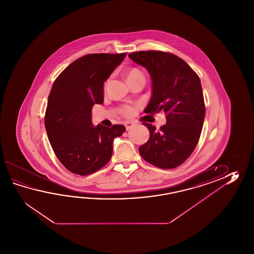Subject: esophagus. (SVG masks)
Returning a JSON list of instances; mask_svg holds the SVG:
<instances>
[{"label": "esophagus", "mask_w": 254, "mask_h": 254, "mask_svg": "<svg viewBox=\"0 0 254 254\" xmlns=\"http://www.w3.org/2000/svg\"><path fill=\"white\" fill-rule=\"evenodd\" d=\"M133 125H134V124H133V123H131V122H126V123H125V127H126V129H129V128H131Z\"/></svg>", "instance_id": "34e87169"}]
</instances>
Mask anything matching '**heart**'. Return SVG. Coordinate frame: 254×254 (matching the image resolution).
I'll use <instances>...</instances> for the list:
<instances>
[{
	"instance_id": "b5f03b06",
	"label": "heart",
	"mask_w": 254,
	"mask_h": 254,
	"mask_svg": "<svg viewBox=\"0 0 254 254\" xmlns=\"http://www.w3.org/2000/svg\"><path fill=\"white\" fill-rule=\"evenodd\" d=\"M125 75L127 77V80H129V79L133 78L135 76L143 75V74H142V72L139 69L131 68V69H129V70H127L125 72ZM133 112H134V110H133L132 107H130V106H125L123 108V114L126 117L131 116L133 114Z\"/></svg>"
}]
</instances>
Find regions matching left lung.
<instances>
[{
    "instance_id": "obj_1",
    "label": "left lung",
    "mask_w": 254,
    "mask_h": 254,
    "mask_svg": "<svg viewBox=\"0 0 254 254\" xmlns=\"http://www.w3.org/2000/svg\"><path fill=\"white\" fill-rule=\"evenodd\" d=\"M129 57L151 74V97L144 112L166 114V125L160 129L143 123L150 138L139 147L140 156L161 169L178 167L194 151L204 122L200 78L184 60L170 53L141 51Z\"/></svg>"
}]
</instances>
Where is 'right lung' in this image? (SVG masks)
<instances>
[{"instance_id":"add662e5","label":"right lung","mask_w":254,"mask_h":254,"mask_svg":"<svg viewBox=\"0 0 254 254\" xmlns=\"http://www.w3.org/2000/svg\"><path fill=\"white\" fill-rule=\"evenodd\" d=\"M126 54H86L75 60L54 81L44 125L54 153L67 170L85 176L105 166L114 140L125 126H93L92 109L103 103V83Z\"/></svg>"}]
</instances>
